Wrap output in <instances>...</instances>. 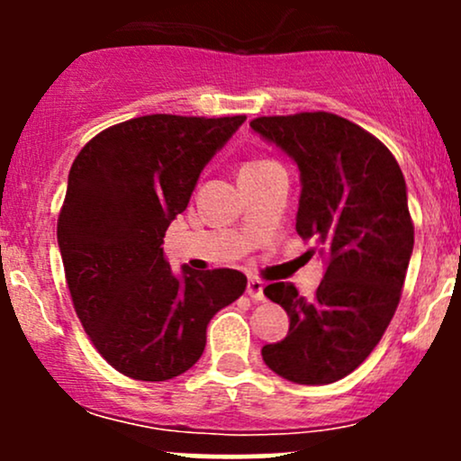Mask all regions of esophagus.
I'll return each instance as SVG.
<instances>
[{"mask_svg":"<svg viewBox=\"0 0 461 461\" xmlns=\"http://www.w3.org/2000/svg\"><path fill=\"white\" fill-rule=\"evenodd\" d=\"M247 294L251 297L253 301H264L267 297H264V284L260 282V279L251 277L247 282Z\"/></svg>","mask_w":461,"mask_h":461,"instance_id":"esophagus-1","label":"esophagus"}]
</instances>
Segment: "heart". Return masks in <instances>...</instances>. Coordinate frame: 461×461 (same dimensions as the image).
I'll return each instance as SVG.
<instances>
[{
	"label": "heart",
	"mask_w": 461,
	"mask_h": 461,
	"mask_svg": "<svg viewBox=\"0 0 461 461\" xmlns=\"http://www.w3.org/2000/svg\"><path fill=\"white\" fill-rule=\"evenodd\" d=\"M267 162H271V160H256V162H247L245 167H242V168H256V167H262V164H267Z\"/></svg>",
	"instance_id": "1"
}]
</instances>
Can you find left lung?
I'll use <instances>...</instances> for the list:
<instances>
[{"instance_id":"1","label":"left lung","mask_w":461,"mask_h":461,"mask_svg":"<svg viewBox=\"0 0 461 461\" xmlns=\"http://www.w3.org/2000/svg\"><path fill=\"white\" fill-rule=\"evenodd\" d=\"M251 130L299 167L297 231L327 267L314 299L293 284L264 288L290 330L262 357L288 382L333 384L370 356L399 305L414 249L405 177L382 140L338 114L260 116Z\"/></svg>"}]
</instances>
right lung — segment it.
Here are the masks:
<instances>
[{
  "label": "right lung",
  "mask_w": 461,
  "mask_h": 461,
  "mask_svg": "<svg viewBox=\"0 0 461 461\" xmlns=\"http://www.w3.org/2000/svg\"><path fill=\"white\" fill-rule=\"evenodd\" d=\"M245 119L123 121L88 140L68 171L58 247L73 308L105 362L131 379L186 373L212 316L245 293L240 271L176 275L162 249L203 167Z\"/></svg>",
  "instance_id": "add662e5"
}]
</instances>
